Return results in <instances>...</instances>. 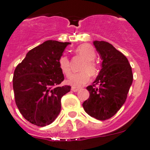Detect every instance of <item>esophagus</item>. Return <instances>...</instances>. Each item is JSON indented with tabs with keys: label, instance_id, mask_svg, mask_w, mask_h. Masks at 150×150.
Segmentation results:
<instances>
[{
	"label": "esophagus",
	"instance_id": "esophagus-1",
	"mask_svg": "<svg viewBox=\"0 0 150 150\" xmlns=\"http://www.w3.org/2000/svg\"><path fill=\"white\" fill-rule=\"evenodd\" d=\"M79 90H80V88H79V87H72V90L73 92H78Z\"/></svg>",
	"mask_w": 150,
	"mask_h": 150
}]
</instances>
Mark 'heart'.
Wrapping results in <instances>:
<instances>
[{
  "mask_svg": "<svg viewBox=\"0 0 150 150\" xmlns=\"http://www.w3.org/2000/svg\"><path fill=\"white\" fill-rule=\"evenodd\" d=\"M77 54L84 59L81 70L82 72L73 74L69 77L67 83L74 87H80L89 82L90 75L95 76L98 74V68L94 60L96 58V52L93 47L89 44H82L75 50ZM58 67L63 75L69 77L71 74V64L69 59L66 55H62L58 59Z\"/></svg>",
  "mask_w": 150,
  "mask_h": 150,
  "instance_id": "b5f03b06",
  "label": "heart"
}]
</instances>
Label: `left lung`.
I'll use <instances>...</instances> for the list:
<instances>
[{
    "mask_svg": "<svg viewBox=\"0 0 150 150\" xmlns=\"http://www.w3.org/2000/svg\"><path fill=\"white\" fill-rule=\"evenodd\" d=\"M93 44L102 60V69L94 84L87 87L90 97L82 105L92 117L106 120L125 103L133 75L126 57L111 44L105 41H94Z\"/></svg>",
    "mask_w": 150,
    "mask_h": 150,
    "instance_id": "obj_1",
    "label": "left lung"
}]
</instances>
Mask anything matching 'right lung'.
Masks as SVG:
<instances>
[{
  "label": "right lung",
  "instance_id": "right-lung-1",
  "mask_svg": "<svg viewBox=\"0 0 150 150\" xmlns=\"http://www.w3.org/2000/svg\"><path fill=\"white\" fill-rule=\"evenodd\" d=\"M69 42L48 40L28 52L14 71L15 101L24 118L43 127L53 122L61 109V98L70 86L59 87L64 76L58 59Z\"/></svg>",
  "mask_w": 150,
  "mask_h": 150
}]
</instances>
